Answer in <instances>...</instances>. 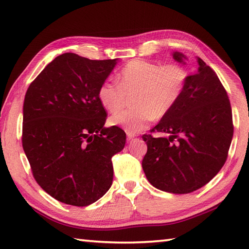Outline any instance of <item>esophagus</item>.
<instances>
[{
  "label": "esophagus",
  "mask_w": 249,
  "mask_h": 249,
  "mask_svg": "<svg viewBox=\"0 0 249 249\" xmlns=\"http://www.w3.org/2000/svg\"><path fill=\"white\" fill-rule=\"evenodd\" d=\"M135 137H136L135 134H131V133H129V131H127V140L128 141H130L131 139L135 138Z\"/></svg>",
  "instance_id": "34e87169"
}]
</instances>
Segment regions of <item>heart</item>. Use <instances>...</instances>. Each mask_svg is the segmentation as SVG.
Listing matches in <instances>:
<instances>
[{"label": "heart", "instance_id": "obj_1", "mask_svg": "<svg viewBox=\"0 0 249 249\" xmlns=\"http://www.w3.org/2000/svg\"><path fill=\"white\" fill-rule=\"evenodd\" d=\"M186 81L187 71L178 63L160 66L154 62L133 60L121 68L118 84L110 81L100 84L97 97L108 112L117 113L110 119L111 123L136 134L154 118L170 112L181 99ZM131 94L135 108L120 113Z\"/></svg>", "mask_w": 249, "mask_h": 249}]
</instances>
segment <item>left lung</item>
Listing matches in <instances>:
<instances>
[{
	"label": "left lung",
	"instance_id": "1",
	"mask_svg": "<svg viewBox=\"0 0 249 249\" xmlns=\"http://www.w3.org/2000/svg\"><path fill=\"white\" fill-rule=\"evenodd\" d=\"M173 59L184 63L179 52ZM181 99L152 131L142 169L153 186L172 194L193 193L212 179L227 160L233 137L230 100L216 72L197 57Z\"/></svg>",
	"mask_w": 249,
	"mask_h": 249
}]
</instances>
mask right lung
Masks as SVG:
<instances>
[{
  "label": "right lung",
  "instance_id": "obj_1",
  "mask_svg": "<svg viewBox=\"0 0 249 249\" xmlns=\"http://www.w3.org/2000/svg\"><path fill=\"white\" fill-rule=\"evenodd\" d=\"M116 61L67 52L25 93L23 150L36 182L60 202L87 206L112 185L111 158L123 150L126 135L118 126L104 127L107 113L97 91Z\"/></svg>",
  "mask_w": 249,
  "mask_h": 249
}]
</instances>
